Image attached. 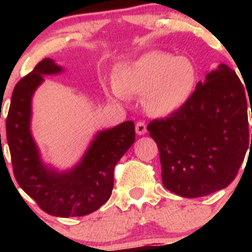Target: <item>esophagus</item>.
<instances>
[{
  "mask_svg": "<svg viewBox=\"0 0 252 252\" xmlns=\"http://www.w3.org/2000/svg\"><path fill=\"white\" fill-rule=\"evenodd\" d=\"M135 130L136 134H139V135H144V134L146 133V124H145V122H138L135 126Z\"/></svg>",
  "mask_w": 252,
  "mask_h": 252,
  "instance_id": "esophagus-1",
  "label": "esophagus"
}]
</instances>
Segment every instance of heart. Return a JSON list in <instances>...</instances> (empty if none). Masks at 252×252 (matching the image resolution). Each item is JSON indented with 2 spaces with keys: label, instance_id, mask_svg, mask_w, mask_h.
<instances>
[{
  "label": "heart",
  "instance_id": "obj_1",
  "mask_svg": "<svg viewBox=\"0 0 252 252\" xmlns=\"http://www.w3.org/2000/svg\"><path fill=\"white\" fill-rule=\"evenodd\" d=\"M196 81V67L191 60L151 51L118 68L113 94L121 100L130 95H144V106L150 113L166 117L189 101Z\"/></svg>",
  "mask_w": 252,
  "mask_h": 252
}]
</instances>
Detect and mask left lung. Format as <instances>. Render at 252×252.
Wrapping results in <instances>:
<instances>
[{"mask_svg":"<svg viewBox=\"0 0 252 252\" xmlns=\"http://www.w3.org/2000/svg\"><path fill=\"white\" fill-rule=\"evenodd\" d=\"M246 100L234 70L220 64L205 83H197L179 111L150 122L147 130L158 147L166 189L194 199L235 179L250 145Z\"/></svg>","mask_w":252,"mask_h":252,"instance_id":"left-lung-1","label":"left lung"}]
</instances>
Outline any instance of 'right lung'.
Returning a JSON list of instances; mask_svg holds the SVG:
<instances>
[{"label":"right lung","mask_w":252,"mask_h":252,"mask_svg":"<svg viewBox=\"0 0 252 252\" xmlns=\"http://www.w3.org/2000/svg\"><path fill=\"white\" fill-rule=\"evenodd\" d=\"M61 70L45 58L18 81L6 119V136L19 187L48 215L80 217L98 210L111 197L114 167L135 141V126L126 121L101 131L72 171L56 173L45 167L30 134L32 96L45 74Z\"/></svg>","instance_id":"obj_1"}]
</instances>
